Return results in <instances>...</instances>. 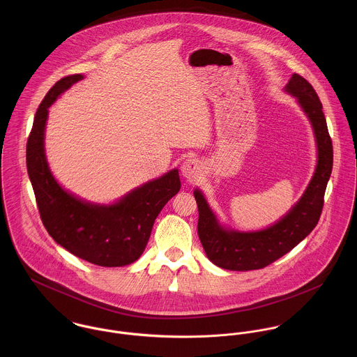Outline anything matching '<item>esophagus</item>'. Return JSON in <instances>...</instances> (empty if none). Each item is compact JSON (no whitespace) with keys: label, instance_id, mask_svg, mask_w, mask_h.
<instances>
[{"label":"esophagus","instance_id":"1","mask_svg":"<svg viewBox=\"0 0 357 357\" xmlns=\"http://www.w3.org/2000/svg\"><path fill=\"white\" fill-rule=\"evenodd\" d=\"M201 163L198 159L194 158H188L187 160H184V163L181 165V174L184 178L187 180H195L199 174H201Z\"/></svg>","mask_w":357,"mask_h":357}]
</instances>
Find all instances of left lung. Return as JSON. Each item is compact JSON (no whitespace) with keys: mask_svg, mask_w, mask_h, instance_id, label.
Returning <instances> with one entry per match:
<instances>
[{"mask_svg":"<svg viewBox=\"0 0 357 357\" xmlns=\"http://www.w3.org/2000/svg\"><path fill=\"white\" fill-rule=\"evenodd\" d=\"M284 92L294 96L305 112L314 135L317 163L314 173L300 201L280 220L259 231H236L224 227L204 192L197 188L198 235L207 258L217 266L229 271L261 269L294 249L316 227L327 183L333 170V143L328 135L323 107L312 85L298 74H293Z\"/></svg>","mask_w":357,"mask_h":357,"instance_id":"left-lung-1","label":"left lung"}]
</instances>
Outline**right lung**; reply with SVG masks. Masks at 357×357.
I'll return each instance as SVG.
<instances>
[{"instance_id":"right-lung-1","label":"right lung","mask_w":357,"mask_h":357,"mask_svg":"<svg viewBox=\"0 0 357 357\" xmlns=\"http://www.w3.org/2000/svg\"><path fill=\"white\" fill-rule=\"evenodd\" d=\"M81 79L82 74L61 78L40 104L27 140V172L44 227L57 245L99 266H125L143 255L155 218L180 191V176L173 169L109 204L88 202L64 190L47 160L45 128L50 107Z\"/></svg>"}]
</instances>
